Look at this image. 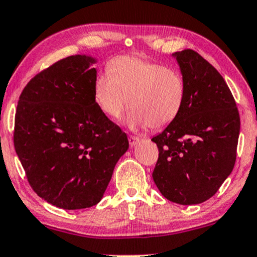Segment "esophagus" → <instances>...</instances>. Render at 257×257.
Wrapping results in <instances>:
<instances>
[{
	"mask_svg": "<svg viewBox=\"0 0 257 257\" xmlns=\"http://www.w3.org/2000/svg\"><path fill=\"white\" fill-rule=\"evenodd\" d=\"M140 141H141L140 137H135V136H130L128 137V143L131 147H135Z\"/></svg>",
	"mask_w": 257,
	"mask_h": 257,
	"instance_id": "obj_1",
	"label": "esophagus"
}]
</instances>
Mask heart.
<instances>
[{
	"instance_id": "1",
	"label": "heart",
	"mask_w": 257,
	"mask_h": 257,
	"mask_svg": "<svg viewBox=\"0 0 257 257\" xmlns=\"http://www.w3.org/2000/svg\"><path fill=\"white\" fill-rule=\"evenodd\" d=\"M96 103L104 114L119 117L131 107L125 122L131 127L162 128L182 110L185 83L176 69L136 56H119L93 83Z\"/></svg>"
}]
</instances>
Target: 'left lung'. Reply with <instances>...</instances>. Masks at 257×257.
I'll list each match as a JSON object with an SVG mask.
<instances>
[{"mask_svg":"<svg viewBox=\"0 0 257 257\" xmlns=\"http://www.w3.org/2000/svg\"><path fill=\"white\" fill-rule=\"evenodd\" d=\"M172 56L185 83V101L152 140L159 148L153 179L171 202L198 204L215 195L233 170L239 113L224 78L200 54L185 49Z\"/></svg>","mask_w":257,"mask_h":257,"instance_id":"left-lung-1","label":"left lung"}]
</instances>
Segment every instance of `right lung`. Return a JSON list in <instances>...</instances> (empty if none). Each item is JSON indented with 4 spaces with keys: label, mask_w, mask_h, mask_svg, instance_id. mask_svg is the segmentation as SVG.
<instances>
[{
    "label": "right lung",
    "mask_w": 257,
    "mask_h": 257,
    "mask_svg": "<svg viewBox=\"0 0 257 257\" xmlns=\"http://www.w3.org/2000/svg\"><path fill=\"white\" fill-rule=\"evenodd\" d=\"M96 59L73 55L32 78L21 92L14 148L33 191L74 210L97 204L128 140L96 103Z\"/></svg>",
    "instance_id": "right-lung-1"
}]
</instances>
